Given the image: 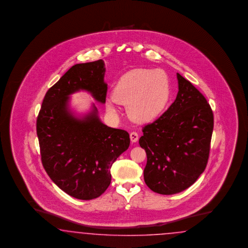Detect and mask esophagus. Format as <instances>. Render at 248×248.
<instances>
[{
	"mask_svg": "<svg viewBox=\"0 0 248 248\" xmlns=\"http://www.w3.org/2000/svg\"><path fill=\"white\" fill-rule=\"evenodd\" d=\"M138 138H139V136H138V134H137L136 132H132V133L130 134V139H131V141H132L133 143L137 142V141H138Z\"/></svg>",
	"mask_w": 248,
	"mask_h": 248,
	"instance_id": "34e87169",
	"label": "esophagus"
}]
</instances>
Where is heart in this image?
Listing matches in <instances>:
<instances>
[{"mask_svg": "<svg viewBox=\"0 0 248 248\" xmlns=\"http://www.w3.org/2000/svg\"><path fill=\"white\" fill-rule=\"evenodd\" d=\"M114 100H107L106 108L116 112L115 102L128 105L132 119L147 123L164 112L170 97V81L163 70L135 69L123 75L113 90Z\"/></svg>", "mask_w": 248, "mask_h": 248, "instance_id": "1", "label": "heart"}]
</instances>
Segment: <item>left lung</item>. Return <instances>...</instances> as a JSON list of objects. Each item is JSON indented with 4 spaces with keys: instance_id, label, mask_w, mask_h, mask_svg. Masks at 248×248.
<instances>
[{
    "instance_id": "obj_1",
    "label": "left lung",
    "mask_w": 248,
    "mask_h": 248,
    "mask_svg": "<svg viewBox=\"0 0 248 248\" xmlns=\"http://www.w3.org/2000/svg\"><path fill=\"white\" fill-rule=\"evenodd\" d=\"M174 102L158 119L144 125L140 146L147 163L143 178L152 191L173 195L190 187L207 165L214 114L203 94L177 74Z\"/></svg>"
}]
</instances>
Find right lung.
Listing matches in <instances>:
<instances>
[{"label": "right lung", "mask_w": 248, "mask_h": 248, "mask_svg": "<svg viewBox=\"0 0 248 248\" xmlns=\"http://www.w3.org/2000/svg\"><path fill=\"white\" fill-rule=\"evenodd\" d=\"M105 72L103 60L70 68L47 91L36 121L46 173L63 192L81 200L105 193L111 184L112 165L130 144L126 131L100 121L95 105L83 119L68 110L69 95L79 90L88 91L99 103H105Z\"/></svg>", "instance_id": "1"}]
</instances>
